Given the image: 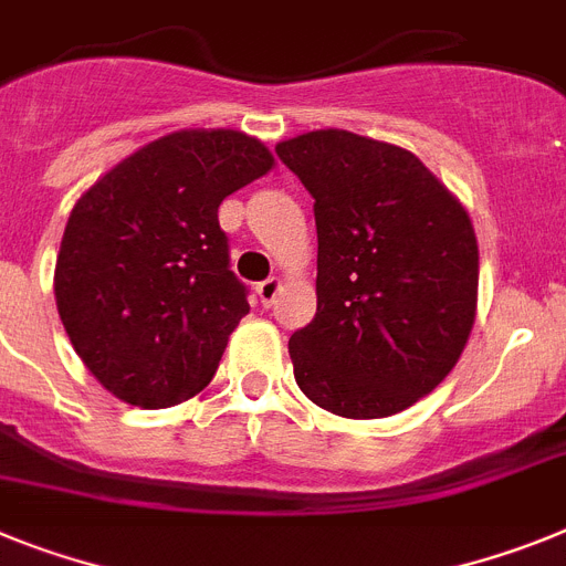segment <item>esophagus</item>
I'll return each mask as SVG.
<instances>
[{
	"label": "esophagus",
	"instance_id": "obj_1",
	"mask_svg": "<svg viewBox=\"0 0 566 566\" xmlns=\"http://www.w3.org/2000/svg\"><path fill=\"white\" fill-rule=\"evenodd\" d=\"M277 292H280V280L277 277H269V280H263V283H258V297H260V303H263L265 308L277 301Z\"/></svg>",
	"mask_w": 566,
	"mask_h": 566
}]
</instances>
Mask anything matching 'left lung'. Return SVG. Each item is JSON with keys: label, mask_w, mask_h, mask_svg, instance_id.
I'll return each mask as SVG.
<instances>
[{"label": "left lung", "mask_w": 566, "mask_h": 566, "mask_svg": "<svg viewBox=\"0 0 566 566\" xmlns=\"http://www.w3.org/2000/svg\"><path fill=\"white\" fill-rule=\"evenodd\" d=\"M277 157L315 197L317 315L289 337L294 380L340 418H389L458 364L475 323L478 240L407 148L308 132Z\"/></svg>", "instance_id": "left-lung-1"}]
</instances>
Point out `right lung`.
Instances as JSON below:
<instances>
[{"mask_svg": "<svg viewBox=\"0 0 566 566\" xmlns=\"http://www.w3.org/2000/svg\"><path fill=\"white\" fill-rule=\"evenodd\" d=\"M272 166L243 132H174L76 200L53 292L76 355L111 395L166 409L214 378L249 315L217 209Z\"/></svg>", "mask_w": 566, "mask_h": 566, "instance_id": "add662e5", "label": "right lung"}]
</instances>
